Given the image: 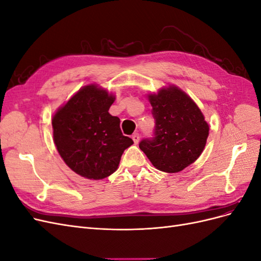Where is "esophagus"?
<instances>
[{
	"label": "esophagus",
	"mask_w": 261,
	"mask_h": 261,
	"mask_svg": "<svg viewBox=\"0 0 261 261\" xmlns=\"http://www.w3.org/2000/svg\"><path fill=\"white\" fill-rule=\"evenodd\" d=\"M132 138H133L134 143H135V144H138V143H139V140H140V136H139V134H138V133L133 134V135H132Z\"/></svg>",
	"instance_id": "34e87169"
}]
</instances>
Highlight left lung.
Returning <instances> with one entry per match:
<instances>
[{
  "label": "left lung",
  "instance_id": "8db88e82",
  "mask_svg": "<svg viewBox=\"0 0 261 261\" xmlns=\"http://www.w3.org/2000/svg\"><path fill=\"white\" fill-rule=\"evenodd\" d=\"M155 120L154 137L139 148L158 170L180 172L202 153L209 125L194 100L178 87L169 85L148 94Z\"/></svg>",
  "mask_w": 261,
  "mask_h": 261
}]
</instances>
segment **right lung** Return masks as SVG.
Returning <instances> with one entry per match:
<instances>
[{
	"label": "right lung",
	"mask_w": 261,
	"mask_h": 261,
	"mask_svg": "<svg viewBox=\"0 0 261 261\" xmlns=\"http://www.w3.org/2000/svg\"><path fill=\"white\" fill-rule=\"evenodd\" d=\"M113 93L97 84L82 87L52 117L53 140L61 158L78 175L102 179L117 170L125 149L134 141L109 113Z\"/></svg>",
	"instance_id": "add662e5"
}]
</instances>
